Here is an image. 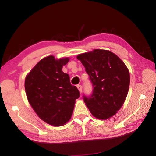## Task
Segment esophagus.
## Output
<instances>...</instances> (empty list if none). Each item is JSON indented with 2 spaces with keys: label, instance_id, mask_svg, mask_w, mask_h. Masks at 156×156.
Listing matches in <instances>:
<instances>
[{
  "label": "esophagus",
  "instance_id": "1",
  "mask_svg": "<svg viewBox=\"0 0 156 156\" xmlns=\"http://www.w3.org/2000/svg\"><path fill=\"white\" fill-rule=\"evenodd\" d=\"M77 88L78 89V91L81 94L82 92H83V87H82V85H78L77 86Z\"/></svg>",
  "mask_w": 156,
  "mask_h": 156
}]
</instances>
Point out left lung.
Masks as SVG:
<instances>
[{
    "label": "left lung",
    "instance_id": "left-lung-1",
    "mask_svg": "<svg viewBox=\"0 0 156 156\" xmlns=\"http://www.w3.org/2000/svg\"><path fill=\"white\" fill-rule=\"evenodd\" d=\"M93 84L91 96L84 101L91 114L100 120L114 115L127 96L130 75L119 57L109 50L94 49L77 56Z\"/></svg>",
    "mask_w": 156,
    "mask_h": 156
}]
</instances>
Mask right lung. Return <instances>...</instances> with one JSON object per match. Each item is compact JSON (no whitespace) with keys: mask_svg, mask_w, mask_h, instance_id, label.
<instances>
[{"mask_svg":"<svg viewBox=\"0 0 156 156\" xmlns=\"http://www.w3.org/2000/svg\"><path fill=\"white\" fill-rule=\"evenodd\" d=\"M69 58L56 59L49 56L41 60L28 73L25 89L29 102L44 122L61 126L72 117L76 100L80 93L62 71Z\"/></svg>","mask_w":156,"mask_h":156,"instance_id":"add662e5","label":"right lung"}]
</instances>
